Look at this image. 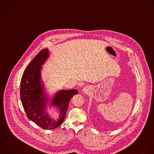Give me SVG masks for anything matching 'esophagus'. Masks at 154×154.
Returning a JSON list of instances; mask_svg holds the SVG:
<instances>
[{
	"label": "esophagus",
	"mask_w": 154,
	"mask_h": 154,
	"mask_svg": "<svg viewBox=\"0 0 154 154\" xmlns=\"http://www.w3.org/2000/svg\"><path fill=\"white\" fill-rule=\"evenodd\" d=\"M90 91H91V89L88 86H85L82 90V93L84 94H88L90 93Z\"/></svg>",
	"instance_id": "obj_1"
}]
</instances>
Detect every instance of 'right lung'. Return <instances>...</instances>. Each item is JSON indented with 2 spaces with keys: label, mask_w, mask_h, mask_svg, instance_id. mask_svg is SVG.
<instances>
[{
  "label": "right lung",
  "mask_w": 154,
  "mask_h": 154,
  "mask_svg": "<svg viewBox=\"0 0 154 154\" xmlns=\"http://www.w3.org/2000/svg\"><path fill=\"white\" fill-rule=\"evenodd\" d=\"M49 57L48 49L41 51L25 69L20 82V97L27 118L45 130L58 127L63 122L66 115L69 102L73 96L77 94L76 90H59L50 98L41 79L42 66ZM56 107L59 112L53 118L48 108Z\"/></svg>",
  "instance_id": "add662e5"
}]
</instances>
